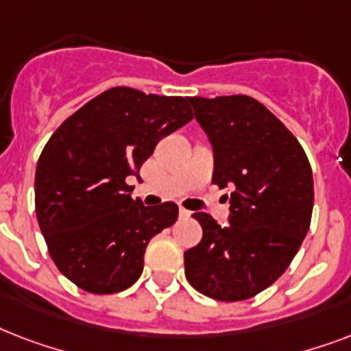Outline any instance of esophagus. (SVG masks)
<instances>
[{
	"label": "esophagus",
	"instance_id": "1",
	"mask_svg": "<svg viewBox=\"0 0 351 351\" xmlns=\"http://www.w3.org/2000/svg\"><path fill=\"white\" fill-rule=\"evenodd\" d=\"M178 215H180V219H189V217H191V211H187V209L180 208Z\"/></svg>",
	"mask_w": 351,
	"mask_h": 351
}]
</instances>
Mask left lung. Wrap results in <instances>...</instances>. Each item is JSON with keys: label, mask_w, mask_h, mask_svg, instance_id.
Wrapping results in <instances>:
<instances>
[{"label": "left lung", "mask_w": 351, "mask_h": 351, "mask_svg": "<svg viewBox=\"0 0 351 351\" xmlns=\"http://www.w3.org/2000/svg\"><path fill=\"white\" fill-rule=\"evenodd\" d=\"M213 147V184L231 195L230 224L195 213L202 240L184 253L186 277L211 299H251L277 280L310 230L313 176L297 138L250 96H193Z\"/></svg>", "instance_id": "1"}]
</instances>
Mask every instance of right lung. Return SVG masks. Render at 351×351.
I'll use <instances>...</instances> for the list:
<instances>
[{"label":"right lung","mask_w":351,"mask_h":351,"mask_svg":"<svg viewBox=\"0 0 351 351\" xmlns=\"http://www.w3.org/2000/svg\"><path fill=\"white\" fill-rule=\"evenodd\" d=\"M187 98L114 87L58 127L38 160L36 217L58 269L89 293L136 282L149 240L175 224L178 206L132 200L127 176L187 121Z\"/></svg>","instance_id":"add662e5"}]
</instances>
